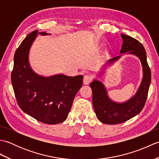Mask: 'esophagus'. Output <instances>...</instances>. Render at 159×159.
I'll list each match as a JSON object with an SVG mask.
<instances>
[{
    "label": "esophagus",
    "mask_w": 159,
    "mask_h": 159,
    "mask_svg": "<svg viewBox=\"0 0 159 159\" xmlns=\"http://www.w3.org/2000/svg\"><path fill=\"white\" fill-rule=\"evenodd\" d=\"M92 79V76L86 74V75H85L83 77V83L85 84V85H89Z\"/></svg>",
    "instance_id": "obj_1"
}]
</instances>
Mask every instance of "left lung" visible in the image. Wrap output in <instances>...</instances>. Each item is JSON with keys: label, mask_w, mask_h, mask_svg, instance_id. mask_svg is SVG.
<instances>
[{"label": "left lung", "mask_w": 159, "mask_h": 159, "mask_svg": "<svg viewBox=\"0 0 159 159\" xmlns=\"http://www.w3.org/2000/svg\"><path fill=\"white\" fill-rule=\"evenodd\" d=\"M121 37L123 41L120 50L121 55L108 60L101 67L99 74H103L108 67L112 66L122 56L132 55L139 59L142 66L143 77L135 94L122 102L111 99L108 94L107 87L100 80L93 79L90 83L89 86L92 89L94 111L98 119L106 124L122 123L139 114L146 103L151 83V72L143 46L130 36L121 33Z\"/></svg>", "instance_id": "1"}]
</instances>
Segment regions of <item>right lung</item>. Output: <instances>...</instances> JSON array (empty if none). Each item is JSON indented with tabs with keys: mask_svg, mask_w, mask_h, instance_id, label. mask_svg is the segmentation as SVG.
Returning <instances> with one entry per match:
<instances>
[{
	"mask_svg": "<svg viewBox=\"0 0 159 159\" xmlns=\"http://www.w3.org/2000/svg\"><path fill=\"white\" fill-rule=\"evenodd\" d=\"M38 35L51 34L36 30L23 40L13 58L12 86L24 112L42 123H61L67 119L74 97L81 88L83 76L63 74L44 76L36 73L30 65L29 52Z\"/></svg>",
	"mask_w": 159,
	"mask_h": 159,
	"instance_id": "obj_1",
	"label": "right lung"
}]
</instances>
